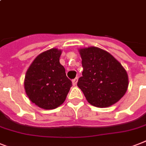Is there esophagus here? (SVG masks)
Returning a JSON list of instances; mask_svg holds the SVG:
<instances>
[{
    "label": "esophagus",
    "mask_w": 146,
    "mask_h": 146,
    "mask_svg": "<svg viewBox=\"0 0 146 146\" xmlns=\"http://www.w3.org/2000/svg\"><path fill=\"white\" fill-rule=\"evenodd\" d=\"M77 82H78V78H75V79H73V81H72V82H73V86H75V85H76Z\"/></svg>",
    "instance_id": "esophagus-1"
}]
</instances>
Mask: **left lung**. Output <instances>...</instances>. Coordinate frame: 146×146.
<instances>
[{
  "label": "left lung",
  "mask_w": 146,
  "mask_h": 146,
  "mask_svg": "<svg viewBox=\"0 0 146 146\" xmlns=\"http://www.w3.org/2000/svg\"><path fill=\"white\" fill-rule=\"evenodd\" d=\"M83 67L77 85L90 104L109 107L121 99L128 88V76L121 64L102 48H79Z\"/></svg>",
  "instance_id": "obj_1"
}]
</instances>
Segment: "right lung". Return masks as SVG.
<instances>
[{
	"instance_id": "right-lung-1",
	"label": "right lung",
	"mask_w": 146,
	"mask_h": 146,
	"mask_svg": "<svg viewBox=\"0 0 146 146\" xmlns=\"http://www.w3.org/2000/svg\"><path fill=\"white\" fill-rule=\"evenodd\" d=\"M62 50L52 48L40 53L26 72L24 87L31 101L44 110L58 107L66 100L72 82L59 59Z\"/></svg>"
}]
</instances>
